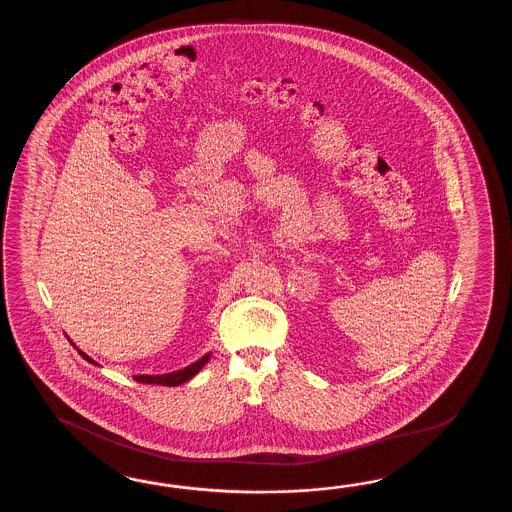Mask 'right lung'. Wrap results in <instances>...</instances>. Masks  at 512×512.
Segmentation results:
<instances>
[{"label":"right lung","instance_id":"right-lung-1","mask_svg":"<svg viewBox=\"0 0 512 512\" xmlns=\"http://www.w3.org/2000/svg\"><path fill=\"white\" fill-rule=\"evenodd\" d=\"M78 353L87 360V362H91V364H97L95 360L91 359V357H87L84 351H80L78 349ZM208 359H210V355H205L203 359L197 360L194 364H190L188 368H183V370L174 371V373H166V375H137L135 377V381L142 382V384H163V386H179V384H183V382L190 381L196 373H199V370L207 364Z\"/></svg>","mask_w":512,"mask_h":512}]
</instances>
